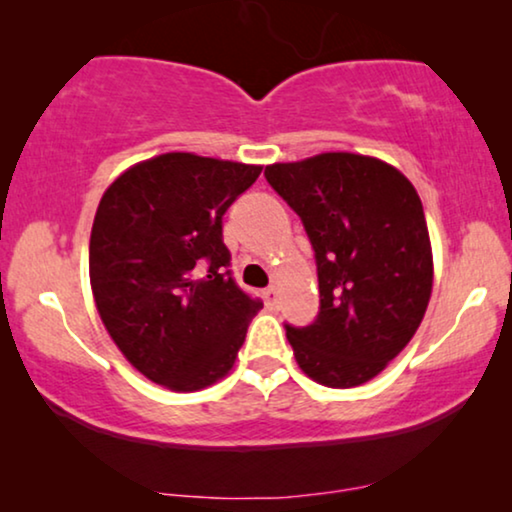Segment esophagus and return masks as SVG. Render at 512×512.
Wrapping results in <instances>:
<instances>
[{
    "mask_svg": "<svg viewBox=\"0 0 512 512\" xmlns=\"http://www.w3.org/2000/svg\"><path fill=\"white\" fill-rule=\"evenodd\" d=\"M263 300H265V305H268V307H277L279 291L275 289V286H270V289L263 291Z\"/></svg>",
    "mask_w": 512,
    "mask_h": 512,
    "instance_id": "obj_1",
    "label": "esophagus"
}]
</instances>
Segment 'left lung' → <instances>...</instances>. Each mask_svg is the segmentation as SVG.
<instances>
[{"mask_svg": "<svg viewBox=\"0 0 512 512\" xmlns=\"http://www.w3.org/2000/svg\"><path fill=\"white\" fill-rule=\"evenodd\" d=\"M265 179L300 216L317 258L319 317L286 326L293 356L324 387H359L403 352L429 305L422 200L394 165L347 151L272 163Z\"/></svg>", "mask_w": 512, "mask_h": 512, "instance_id": "obj_1", "label": "left lung"}]
</instances>
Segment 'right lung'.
<instances>
[{"instance_id": "right-lung-1", "label": "right lung", "mask_w": 512, "mask_h": 512, "mask_svg": "<svg viewBox=\"0 0 512 512\" xmlns=\"http://www.w3.org/2000/svg\"><path fill=\"white\" fill-rule=\"evenodd\" d=\"M261 165L186 151L111 181L90 230V289L130 366L160 387L200 391L233 368L261 300L230 277L223 214Z\"/></svg>"}]
</instances>
